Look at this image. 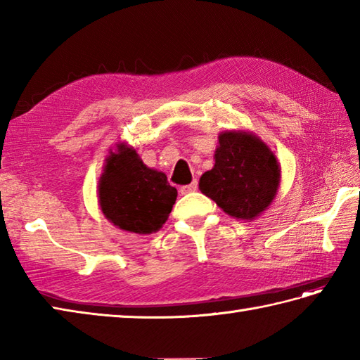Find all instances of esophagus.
Instances as JSON below:
<instances>
[{"mask_svg":"<svg viewBox=\"0 0 360 360\" xmlns=\"http://www.w3.org/2000/svg\"><path fill=\"white\" fill-rule=\"evenodd\" d=\"M196 188H198V182H196V181H193L192 184H188V186H182V187L179 188V192H181V195H187V193H192V192H195Z\"/></svg>","mask_w":360,"mask_h":360,"instance_id":"1","label":"esophagus"}]
</instances>
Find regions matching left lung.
Instances as JSON below:
<instances>
[{
    "label": "left lung",
    "mask_w": 360,
    "mask_h": 360,
    "mask_svg": "<svg viewBox=\"0 0 360 360\" xmlns=\"http://www.w3.org/2000/svg\"><path fill=\"white\" fill-rule=\"evenodd\" d=\"M215 165L200 179L201 193L229 217L252 221L278 192L281 168L274 151L255 133L231 129L218 136Z\"/></svg>",
    "instance_id": "obj_1"
}]
</instances>
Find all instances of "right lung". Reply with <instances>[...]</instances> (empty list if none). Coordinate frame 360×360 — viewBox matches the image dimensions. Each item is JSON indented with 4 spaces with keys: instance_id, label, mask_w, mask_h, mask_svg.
<instances>
[{
    "instance_id": "add662e5",
    "label": "right lung",
    "mask_w": 360,
    "mask_h": 360,
    "mask_svg": "<svg viewBox=\"0 0 360 360\" xmlns=\"http://www.w3.org/2000/svg\"><path fill=\"white\" fill-rule=\"evenodd\" d=\"M105 218L125 232L150 235L165 224L178 190L165 173L142 162L137 151L119 142L105 159L97 187Z\"/></svg>"
}]
</instances>
